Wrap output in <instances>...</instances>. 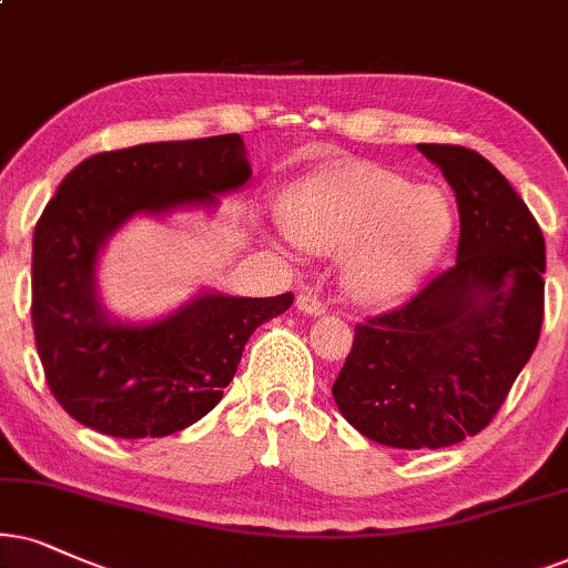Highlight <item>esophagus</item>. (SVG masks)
I'll return each mask as SVG.
<instances>
[{
  "instance_id": "obj_1",
  "label": "esophagus",
  "mask_w": 568,
  "mask_h": 568,
  "mask_svg": "<svg viewBox=\"0 0 568 568\" xmlns=\"http://www.w3.org/2000/svg\"><path fill=\"white\" fill-rule=\"evenodd\" d=\"M296 306H298V312L308 314V317H320V314H325V304H322V301L314 296L312 291H301L296 298Z\"/></svg>"
}]
</instances>
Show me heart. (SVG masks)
I'll use <instances>...</instances> for the list:
<instances>
[{
  "instance_id": "obj_1",
  "label": "heart",
  "mask_w": 568,
  "mask_h": 568,
  "mask_svg": "<svg viewBox=\"0 0 568 568\" xmlns=\"http://www.w3.org/2000/svg\"><path fill=\"white\" fill-rule=\"evenodd\" d=\"M450 231V206L433 185L372 164L325 170L301 185L280 235L293 248L343 254L351 296L385 304L433 267Z\"/></svg>"
}]
</instances>
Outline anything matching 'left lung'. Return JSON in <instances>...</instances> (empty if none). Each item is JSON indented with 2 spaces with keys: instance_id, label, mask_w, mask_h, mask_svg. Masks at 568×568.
Wrapping results in <instances>:
<instances>
[{
  "instance_id": "obj_1",
  "label": "left lung",
  "mask_w": 568,
  "mask_h": 568,
  "mask_svg": "<svg viewBox=\"0 0 568 568\" xmlns=\"http://www.w3.org/2000/svg\"><path fill=\"white\" fill-rule=\"evenodd\" d=\"M456 193L458 256L400 308L356 325L333 383L348 425L390 448H445L490 425L542 327L545 239L483 154L416 143Z\"/></svg>"
}]
</instances>
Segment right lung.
Here are the masks:
<instances>
[{"label":"right lung","instance_id":"right-lung-1","mask_svg":"<svg viewBox=\"0 0 568 568\" xmlns=\"http://www.w3.org/2000/svg\"><path fill=\"white\" fill-rule=\"evenodd\" d=\"M239 133L93 154L60 183L33 231V335L49 390L102 435L164 437L220 404L246 341L293 304L206 291L154 322L112 317L99 298V254L135 214L214 210L248 183Z\"/></svg>","mask_w":568,"mask_h":568}]
</instances>
